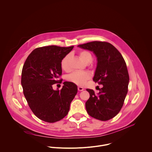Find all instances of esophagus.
<instances>
[{
  "label": "esophagus",
  "mask_w": 152,
  "mask_h": 152,
  "mask_svg": "<svg viewBox=\"0 0 152 152\" xmlns=\"http://www.w3.org/2000/svg\"><path fill=\"white\" fill-rule=\"evenodd\" d=\"M84 90V88H83V87H78V91H83V90Z\"/></svg>",
  "instance_id": "34e87169"
}]
</instances>
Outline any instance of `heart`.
Returning <instances> with one entry per match:
<instances>
[{"mask_svg":"<svg viewBox=\"0 0 152 152\" xmlns=\"http://www.w3.org/2000/svg\"><path fill=\"white\" fill-rule=\"evenodd\" d=\"M80 58L86 64L90 63L93 60L91 54L87 50H81L79 52ZM71 55L69 54L66 55L61 61V66L63 70L68 71L70 69L69 61ZM90 78V75L87 72L75 71L67 77V80L78 86H84L86 82Z\"/></svg>","mask_w":152,"mask_h":152,"instance_id":"obj_1","label":"heart"}]
</instances>
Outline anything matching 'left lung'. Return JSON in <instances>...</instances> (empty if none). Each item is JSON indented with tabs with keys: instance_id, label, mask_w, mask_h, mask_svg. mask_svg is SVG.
I'll list each match as a JSON object with an SVG mask.
<instances>
[{
	"instance_id": "left-lung-1",
	"label": "left lung",
	"mask_w": 152,
	"mask_h": 152,
	"mask_svg": "<svg viewBox=\"0 0 152 152\" xmlns=\"http://www.w3.org/2000/svg\"><path fill=\"white\" fill-rule=\"evenodd\" d=\"M78 46L93 51L97 56L93 81L103 86L97 94L86 89L90 94L86 102L87 112L95 119L108 121L119 112L128 93L129 78L125 61L116 48L106 42L94 41Z\"/></svg>"
}]
</instances>
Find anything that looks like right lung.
I'll use <instances>...</instances> for the list:
<instances>
[{
	"instance_id": "right-lung-1",
	"label": "right lung",
	"mask_w": 152,
	"mask_h": 152,
	"mask_svg": "<svg viewBox=\"0 0 152 152\" xmlns=\"http://www.w3.org/2000/svg\"><path fill=\"white\" fill-rule=\"evenodd\" d=\"M73 48L52 45L36 48L24 64L23 93L33 113L43 121L53 123L66 116L77 93V86L71 82H64L60 90L52 87L62 83L61 62Z\"/></svg>"
}]
</instances>
